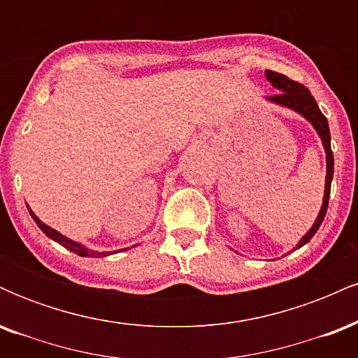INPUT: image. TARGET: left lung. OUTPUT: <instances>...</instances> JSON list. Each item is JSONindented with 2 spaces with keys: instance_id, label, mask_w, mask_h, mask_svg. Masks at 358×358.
I'll return each mask as SVG.
<instances>
[{
  "instance_id": "left-lung-1",
  "label": "left lung",
  "mask_w": 358,
  "mask_h": 358,
  "mask_svg": "<svg viewBox=\"0 0 358 358\" xmlns=\"http://www.w3.org/2000/svg\"><path fill=\"white\" fill-rule=\"evenodd\" d=\"M266 79L271 82L273 87H276L279 90L276 96L266 97V101L274 102V104L278 106H285L287 109L296 110V113L301 114L306 121H310L311 126L315 127L316 133H318L320 139H322L324 153H327V178H324L323 203L318 212V217H316L315 224L311 225L310 231H308L296 244V249H299L311 241V237H313L316 231H318L320 225H322V222L324 219V215H327L328 200H330V187H331V180H334V153H331V145H330L331 141L330 127H328L327 117L323 116L322 110L318 108V104H316L315 97L311 96V92L305 87V85L298 84V82L287 79V77L282 76V73H278L273 71H266Z\"/></svg>"
}]
</instances>
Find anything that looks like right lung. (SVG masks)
<instances>
[{
  "label": "right lung",
  "instance_id": "add662e5",
  "mask_svg": "<svg viewBox=\"0 0 358 358\" xmlns=\"http://www.w3.org/2000/svg\"><path fill=\"white\" fill-rule=\"evenodd\" d=\"M27 207H28V205H27ZM28 212H30L31 219L35 220V224L38 225L40 229H42V232L45 234V236L50 237L52 241L59 242V244L64 245L65 249H69V250H72V252H76L77 256H82V257H106V256H110V254L119 252V250H126L127 249L126 248V249H119V250H110V252H109V250H102V252H97V250H92V249H89V248H85V245L80 244V242H76V241L69 239V237L62 236V234L59 231H55V229L48 227L47 224H43V222L35 215L34 210H31L30 207H28Z\"/></svg>",
  "mask_w": 358,
  "mask_h": 358
}]
</instances>
